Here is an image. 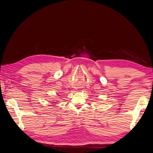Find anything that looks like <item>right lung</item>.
<instances>
[{
	"label": "right lung",
	"mask_w": 153,
	"mask_h": 153,
	"mask_svg": "<svg viewBox=\"0 0 153 153\" xmlns=\"http://www.w3.org/2000/svg\"><path fill=\"white\" fill-rule=\"evenodd\" d=\"M53 103H56V102H53Z\"/></svg>",
	"instance_id": "add662e5"
}]
</instances>
